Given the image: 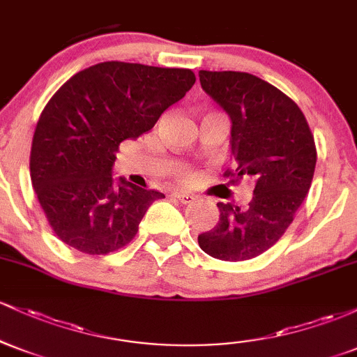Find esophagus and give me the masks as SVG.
<instances>
[{
	"label": "esophagus",
	"mask_w": 357,
	"mask_h": 357,
	"mask_svg": "<svg viewBox=\"0 0 357 357\" xmlns=\"http://www.w3.org/2000/svg\"><path fill=\"white\" fill-rule=\"evenodd\" d=\"M171 196L178 199V202H181L183 204H190V203H192V202H195V199H196L195 196L186 195V192H181V191H174Z\"/></svg>",
	"instance_id": "obj_1"
}]
</instances>
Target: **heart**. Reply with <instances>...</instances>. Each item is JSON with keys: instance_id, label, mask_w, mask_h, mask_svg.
Listing matches in <instances>:
<instances>
[{"instance_id": "b5f03b06", "label": "heart", "mask_w": 357, "mask_h": 357, "mask_svg": "<svg viewBox=\"0 0 357 357\" xmlns=\"http://www.w3.org/2000/svg\"><path fill=\"white\" fill-rule=\"evenodd\" d=\"M179 179H181L184 184H190L195 181V174H192L191 171H181V173H179Z\"/></svg>"}]
</instances>
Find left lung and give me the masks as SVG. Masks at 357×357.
Here are the masks:
<instances>
[{
    "label": "left lung",
    "mask_w": 357,
    "mask_h": 357,
    "mask_svg": "<svg viewBox=\"0 0 357 357\" xmlns=\"http://www.w3.org/2000/svg\"><path fill=\"white\" fill-rule=\"evenodd\" d=\"M199 82L231 119L236 167L223 176L255 188L247 206L218 203L220 221L198 243L218 260H250L282 238L304 203L317 161L314 134L296 102L252 73L199 70Z\"/></svg>",
    "instance_id": "1"
}]
</instances>
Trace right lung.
<instances>
[{
	"label": "right lung",
	"mask_w": 357,
	"mask_h": 357,
	"mask_svg": "<svg viewBox=\"0 0 357 357\" xmlns=\"http://www.w3.org/2000/svg\"><path fill=\"white\" fill-rule=\"evenodd\" d=\"M190 68L102 61L70 77L36 122L30 176L53 233L89 255L132 241L142 216L165 195L119 179L112 165L122 141L154 127L195 85Z\"/></svg>",
	"instance_id": "right-lung-1"
}]
</instances>
